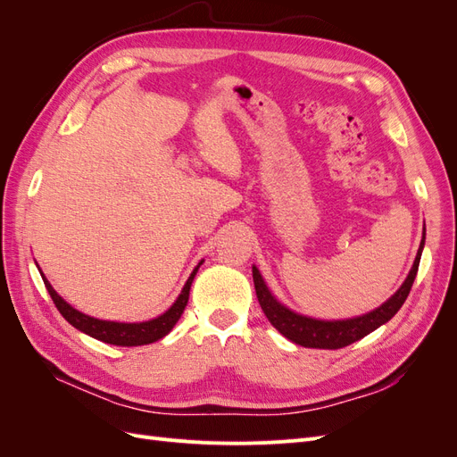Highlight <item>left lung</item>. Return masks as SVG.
I'll use <instances>...</instances> for the list:
<instances>
[{"instance_id": "1", "label": "left lung", "mask_w": 457, "mask_h": 457, "mask_svg": "<svg viewBox=\"0 0 457 457\" xmlns=\"http://www.w3.org/2000/svg\"><path fill=\"white\" fill-rule=\"evenodd\" d=\"M423 245H425V225H423V238L420 244L416 261H413L404 284L400 286L396 289V294L386 299L381 307L373 309L362 316L347 318V320H318V318H311L287 309L270 294V289L267 287L265 280H262L259 269L253 265L252 272H253V284H255L259 305L262 312H265V316L269 318V322L278 329L286 339L294 341L295 345H301V347H309V349L347 347V345L366 337L373 329H378L385 322H389L391 318L398 312V309L404 305V301L411 289V284L416 280Z\"/></svg>"}]
</instances>
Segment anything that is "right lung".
Listing matches in <instances>:
<instances>
[{"mask_svg":"<svg viewBox=\"0 0 457 457\" xmlns=\"http://www.w3.org/2000/svg\"><path fill=\"white\" fill-rule=\"evenodd\" d=\"M204 261H200L196 269L190 272L187 284L183 286V292L179 294L177 301L173 305L165 311L163 314L152 318V320L146 322H110V320H99V318H93L87 316L84 312L76 311L72 305H68V303L54 292L53 286L49 284V280L41 272V278H44V284L47 287V292L54 303V307L59 309V312L64 316V320L68 324H72L76 329L84 331V334L110 343V345H118V347H137V345H148V343H154L162 337H165L173 329V326L177 324L179 318H181L187 303H188V294H190V286L192 280H195V276L200 269Z\"/></svg>","mask_w":457,"mask_h":457,"instance_id":"obj_1","label":"right lung"}]
</instances>
